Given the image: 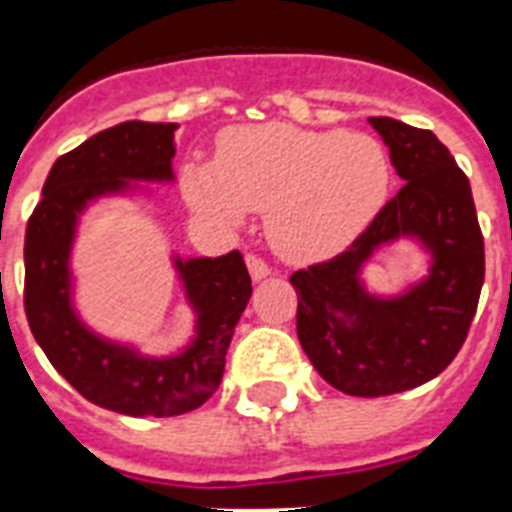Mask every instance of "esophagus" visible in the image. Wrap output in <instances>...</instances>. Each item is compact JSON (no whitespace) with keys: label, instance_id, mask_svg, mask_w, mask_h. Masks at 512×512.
<instances>
[{"label":"esophagus","instance_id":"obj_1","mask_svg":"<svg viewBox=\"0 0 512 512\" xmlns=\"http://www.w3.org/2000/svg\"><path fill=\"white\" fill-rule=\"evenodd\" d=\"M247 268H249V276H252L255 281L265 279V276L271 273L268 263H265V260H260L257 255H247Z\"/></svg>","mask_w":512,"mask_h":512}]
</instances>
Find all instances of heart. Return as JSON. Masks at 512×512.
I'll list each match as a JSON object with an SVG mask.
<instances>
[{
    "label": "heart",
    "instance_id": "1",
    "mask_svg": "<svg viewBox=\"0 0 512 512\" xmlns=\"http://www.w3.org/2000/svg\"><path fill=\"white\" fill-rule=\"evenodd\" d=\"M188 204L217 223L265 212V236L289 263H316L345 249L388 199L390 159L364 132L257 124L225 132L217 162L180 172Z\"/></svg>",
    "mask_w": 512,
    "mask_h": 512
}]
</instances>
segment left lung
<instances>
[{
  "mask_svg": "<svg viewBox=\"0 0 512 512\" xmlns=\"http://www.w3.org/2000/svg\"><path fill=\"white\" fill-rule=\"evenodd\" d=\"M404 180L345 252L289 276L297 337L332 388L374 398L412 390L452 364L468 337L484 287V236L465 172L430 130L372 116ZM417 238L431 252L429 276L396 298L360 284L377 248Z\"/></svg>",
  "mask_w": 512,
  "mask_h": 512,
  "instance_id": "8db88e82",
  "label": "left lung"
}]
</instances>
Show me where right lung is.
<instances>
[{
  "instance_id": "obj_1",
  "label": "right lung",
  "mask_w": 512,
  "mask_h": 512,
  "mask_svg": "<svg viewBox=\"0 0 512 512\" xmlns=\"http://www.w3.org/2000/svg\"><path fill=\"white\" fill-rule=\"evenodd\" d=\"M177 124L122 122L52 164L26 225V319L50 364L87 401L130 417H175L199 409L223 380L233 329L252 295L239 249L220 257H175L196 313V335L175 356H143L95 335L71 303V247L87 204L143 183H170Z\"/></svg>"
}]
</instances>
